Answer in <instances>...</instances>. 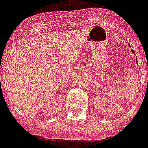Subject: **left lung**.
Returning a JSON list of instances; mask_svg holds the SVG:
<instances>
[{"mask_svg": "<svg viewBox=\"0 0 148 148\" xmlns=\"http://www.w3.org/2000/svg\"><path fill=\"white\" fill-rule=\"evenodd\" d=\"M132 52H133V53H134V51H132ZM137 62H138V61H137Z\"/></svg>", "mask_w": 148, "mask_h": 148, "instance_id": "1", "label": "left lung"}]
</instances>
